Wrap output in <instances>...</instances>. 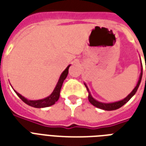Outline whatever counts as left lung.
Wrapping results in <instances>:
<instances>
[{
  "label": "left lung",
  "mask_w": 146,
  "mask_h": 146,
  "mask_svg": "<svg viewBox=\"0 0 146 146\" xmlns=\"http://www.w3.org/2000/svg\"><path fill=\"white\" fill-rule=\"evenodd\" d=\"M141 73H140V76H139V80L138 81V83L136 85V86L134 88V89L133 91L130 92V93L124 99L121 100V101H119V102H112V103H103V102H100L96 101V99H94L92 95L90 94V92L89 90V88L87 87V86L86 85V83H84L86 87L87 91L89 92V96H88V98H89V102L91 103L92 105H94L96 108H98L100 109H102V110H105V111H113V110H117V109L120 108L123 105H124L126 103H127L128 101H129L130 98H131L133 96L136 94L137 89H138L139 85H140L141 80H142V76H143V64H142V62H141Z\"/></svg>",
  "instance_id": "left-lung-1"
}]
</instances>
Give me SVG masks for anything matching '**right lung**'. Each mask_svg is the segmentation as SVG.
Here are the masks:
<instances>
[{
	"instance_id": "1",
	"label": "right lung",
	"mask_w": 146,
	"mask_h": 146,
	"mask_svg": "<svg viewBox=\"0 0 146 146\" xmlns=\"http://www.w3.org/2000/svg\"><path fill=\"white\" fill-rule=\"evenodd\" d=\"M70 65H69L65 70L61 73V75L60 76V79L58 80V82L57 83V86L54 89V91L50 96H48L47 98H44V99L41 100H36V101H33V100H28L26 98H24L23 96H22L19 93H18L17 92L15 91V92L17 93V95L20 98V99L23 102H25L26 104H27L29 106H32L33 108H46V107L51 106L53 104H55V102H57V100L59 99L60 97V89H61L62 85L64 82V80L66 79L68 74V70Z\"/></svg>"
}]
</instances>
